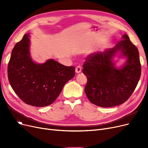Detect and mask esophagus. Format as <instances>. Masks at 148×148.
<instances>
[{"label":"esophagus","mask_w":148,"mask_h":148,"mask_svg":"<svg viewBox=\"0 0 148 148\" xmlns=\"http://www.w3.org/2000/svg\"><path fill=\"white\" fill-rule=\"evenodd\" d=\"M82 71V67L80 66H77L75 68V72L77 73H80Z\"/></svg>","instance_id":"34e87169"}]
</instances>
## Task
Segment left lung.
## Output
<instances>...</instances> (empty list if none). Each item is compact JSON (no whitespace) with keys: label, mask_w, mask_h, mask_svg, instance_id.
<instances>
[{"label":"left lung","mask_w":148,"mask_h":148,"mask_svg":"<svg viewBox=\"0 0 148 148\" xmlns=\"http://www.w3.org/2000/svg\"><path fill=\"white\" fill-rule=\"evenodd\" d=\"M112 49L88 55L83 65L87 77L84 92L90 101L101 107L120 105L130 97L141 75V64L137 48L126 34ZM127 58L126 64L119 69L112 60L116 52Z\"/></svg>","instance_id":"8db88e82"}]
</instances>
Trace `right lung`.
I'll return each instance as SVG.
<instances>
[{
    "label": "right lung",
    "mask_w": 148,
    "mask_h": 148,
    "mask_svg": "<svg viewBox=\"0 0 148 148\" xmlns=\"http://www.w3.org/2000/svg\"><path fill=\"white\" fill-rule=\"evenodd\" d=\"M29 34L15 45L8 65L12 89L23 102L36 107L51 104L65 83L75 75L74 66H66L50 59L37 64L30 58Z\"/></svg>",
    "instance_id": "1"
}]
</instances>
